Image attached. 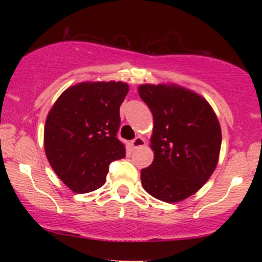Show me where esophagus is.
<instances>
[{"label": "esophagus", "instance_id": "obj_1", "mask_svg": "<svg viewBox=\"0 0 262 262\" xmlns=\"http://www.w3.org/2000/svg\"><path fill=\"white\" fill-rule=\"evenodd\" d=\"M130 145L133 146L134 149L141 148V146L145 145V139H144L143 137H137L134 140L130 141Z\"/></svg>", "mask_w": 262, "mask_h": 262}]
</instances>
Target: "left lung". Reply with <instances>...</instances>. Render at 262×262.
<instances>
[{"instance_id": "obj_1", "label": "left lung", "mask_w": 262, "mask_h": 262, "mask_svg": "<svg viewBox=\"0 0 262 262\" xmlns=\"http://www.w3.org/2000/svg\"><path fill=\"white\" fill-rule=\"evenodd\" d=\"M140 98L154 118L150 148L154 161L140 172L143 187L162 202L194 194L217 167L221 124L206 98L176 83H144Z\"/></svg>"}]
</instances>
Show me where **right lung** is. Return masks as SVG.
<instances>
[{
    "label": "right lung",
    "instance_id": "right-lung-1",
    "mask_svg": "<svg viewBox=\"0 0 262 262\" xmlns=\"http://www.w3.org/2000/svg\"><path fill=\"white\" fill-rule=\"evenodd\" d=\"M129 91L122 81H87L66 89L49 111L44 150L54 172L76 193L103 186L108 166L125 156L117 138L119 107Z\"/></svg>",
    "mask_w": 262,
    "mask_h": 262
}]
</instances>
